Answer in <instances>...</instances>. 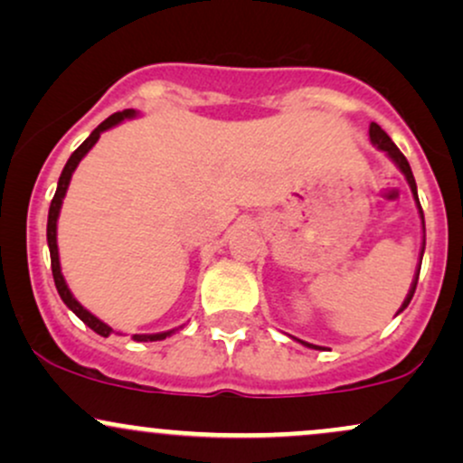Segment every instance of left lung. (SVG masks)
<instances>
[{
	"mask_svg": "<svg viewBox=\"0 0 463 463\" xmlns=\"http://www.w3.org/2000/svg\"><path fill=\"white\" fill-rule=\"evenodd\" d=\"M370 139H372V143H374L376 147H379V150H383V152L387 154V156H390L392 161H394V163L398 165V169H401L402 174H405V178H407L409 187H411L413 200H416V204H418V213H420V220H422V231H424V213H422V206H420V200H418L416 180H413L411 167H409V163H407L405 154H402L401 150H398V147H396V143L392 141L390 137H387V132H385L383 128H381L379 124H374V121H372V124H370ZM422 254H424V241H422V252H420V263H422ZM418 276H420V269H418V272H416V279H413V283H411V289H409L407 298H405V302H402V307H401V309H398V313H401V311H405L409 302H411V298H413V291H416V285H418ZM298 342H300V339H298ZM300 344H305L307 348L324 350L322 346H313V344H307V342H300Z\"/></svg>",
	"mask_w": 463,
	"mask_h": 463,
	"instance_id": "left-lung-1",
	"label": "left lung"
}]
</instances>
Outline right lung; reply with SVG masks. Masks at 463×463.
<instances>
[{
  "label": "right lung",
  "instance_id": "obj_1",
  "mask_svg": "<svg viewBox=\"0 0 463 463\" xmlns=\"http://www.w3.org/2000/svg\"><path fill=\"white\" fill-rule=\"evenodd\" d=\"M135 115H137V113H135V110H132V109H126V110H121V113L110 115L109 119H104L102 124H99L98 128H95V130L91 132V135H89V139L84 141L82 146H80L78 150L71 154V156H69V161H67V165H65V169H62L61 178H58V187H56L54 200H52V204H50V215H47V246H50L52 274H54V283H56L58 294H61L62 302H65V305L69 307V309H71L73 313H76V316L80 317V320H82L84 324H87L89 328H93V331L98 333V335H102V337H109V335L113 333V328H110L109 324H104L102 320H98V317H95L93 313H89L87 309H84V307L80 305V302H78L76 298H73V294H71V291H69V287H67V283H65V279H62V272H61V261H58V246H56V222H58V213H61L62 198H65V194H67L69 180H71L73 169H76V167H78V163L82 161L84 154H87V152L91 150V147L95 146V143H98L99 135H102L104 130L113 128V126L121 124V121H124V119H130V117H135ZM172 333H174V331H167V333H154V335H132V339H135V342H158V339H165V337H167V335H172Z\"/></svg>",
  "mask_w": 463,
  "mask_h": 463
}]
</instances>
